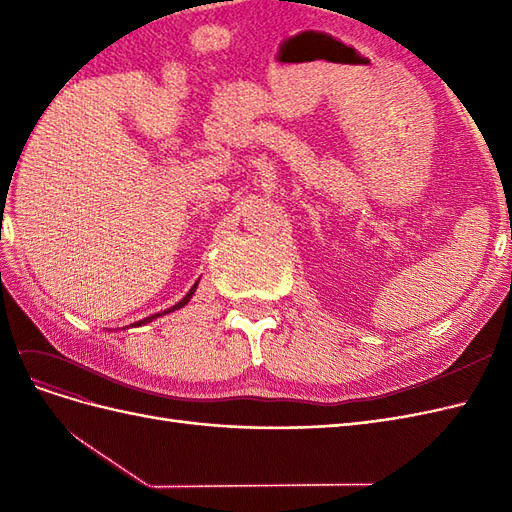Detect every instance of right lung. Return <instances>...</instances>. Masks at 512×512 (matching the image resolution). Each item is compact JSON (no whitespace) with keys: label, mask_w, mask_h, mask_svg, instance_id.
Returning <instances> with one entry per match:
<instances>
[{"label":"right lung","mask_w":512,"mask_h":512,"mask_svg":"<svg viewBox=\"0 0 512 512\" xmlns=\"http://www.w3.org/2000/svg\"><path fill=\"white\" fill-rule=\"evenodd\" d=\"M196 286H198V282L190 288V292L185 294V297L177 303V305H173V307H168V309H164V312H160V314H153V316H149V318H143V320H138V322H134V327H141V324H147V322H151V320H156V318H160V316H164V314H170V312H175V309H179V307H185L188 305V301L192 299V294L196 292Z\"/></svg>","instance_id":"right-lung-1"}]
</instances>
